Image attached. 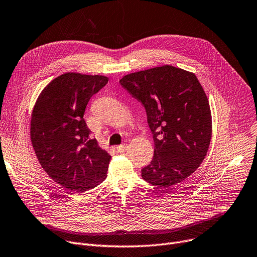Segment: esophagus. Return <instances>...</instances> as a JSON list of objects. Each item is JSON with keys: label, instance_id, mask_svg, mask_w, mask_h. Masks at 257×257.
I'll use <instances>...</instances> for the list:
<instances>
[{"label": "esophagus", "instance_id": "34e87169", "mask_svg": "<svg viewBox=\"0 0 257 257\" xmlns=\"http://www.w3.org/2000/svg\"><path fill=\"white\" fill-rule=\"evenodd\" d=\"M127 148H128L127 145H119V146H117L115 149H116V151H117L118 153H124V152L127 151Z\"/></svg>", "mask_w": 257, "mask_h": 257}]
</instances>
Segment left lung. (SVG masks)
<instances>
[{
	"instance_id": "1",
	"label": "left lung",
	"mask_w": 257,
	"mask_h": 257,
	"mask_svg": "<svg viewBox=\"0 0 257 257\" xmlns=\"http://www.w3.org/2000/svg\"><path fill=\"white\" fill-rule=\"evenodd\" d=\"M119 83L142 102L153 133L154 158L143 179L168 188L191 176L212 138L209 100L195 74L164 65L127 74Z\"/></svg>"
}]
</instances>
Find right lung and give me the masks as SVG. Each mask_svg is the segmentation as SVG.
<instances>
[{
    "mask_svg": "<svg viewBox=\"0 0 257 257\" xmlns=\"http://www.w3.org/2000/svg\"><path fill=\"white\" fill-rule=\"evenodd\" d=\"M107 82L103 75L67 72L51 80L34 105L30 135L37 159L70 191L90 190L107 176L110 155L90 139L83 118L89 100Z\"/></svg>",
    "mask_w": 257,
    "mask_h": 257,
    "instance_id": "obj_1",
    "label": "right lung"
}]
</instances>
